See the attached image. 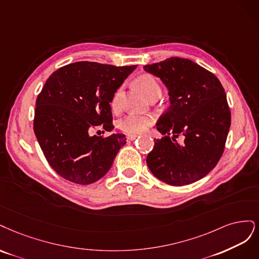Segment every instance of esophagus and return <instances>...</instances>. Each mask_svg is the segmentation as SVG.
Listing matches in <instances>:
<instances>
[{"label":"esophagus","mask_w":259,"mask_h":259,"mask_svg":"<svg viewBox=\"0 0 259 259\" xmlns=\"http://www.w3.org/2000/svg\"><path fill=\"white\" fill-rule=\"evenodd\" d=\"M137 138H138L137 135H128V136H127V139H128L129 141H133V140H136Z\"/></svg>","instance_id":"esophagus-1"}]
</instances>
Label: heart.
<instances>
[{
    "mask_svg": "<svg viewBox=\"0 0 259 259\" xmlns=\"http://www.w3.org/2000/svg\"><path fill=\"white\" fill-rule=\"evenodd\" d=\"M136 84L140 91L143 94L146 98L155 93H160V87L158 85L157 80L151 76V75H142L137 80ZM119 98H120V89L116 90V93L113 95L111 100V106L113 110H116L119 104ZM152 123V118L146 115H140V114H129L122 117L118 126L120 130L123 132L129 133V135H139L147 129L149 124Z\"/></svg>",
    "mask_w": 259,
    "mask_h": 259,
    "instance_id": "1",
    "label": "heart"
}]
</instances>
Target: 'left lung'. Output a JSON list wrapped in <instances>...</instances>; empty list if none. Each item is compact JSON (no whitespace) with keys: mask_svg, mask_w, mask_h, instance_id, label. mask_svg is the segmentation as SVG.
<instances>
[{"mask_svg":"<svg viewBox=\"0 0 259 259\" xmlns=\"http://www.w3.org/2000/svg\"><path fill=\"white\" fill-rule=\"evenodd\" d=\"M144 70L161 79L170 101L157 121L163 137L154 140L148 168L169 185L191 184L204 178L224 153L231 122L226 94L213 73L185 58H168Z\"/></svg>","mask_w":259,"mask_h":259,"instance_id":"obj_1","label":"left lung"}]
</instances>
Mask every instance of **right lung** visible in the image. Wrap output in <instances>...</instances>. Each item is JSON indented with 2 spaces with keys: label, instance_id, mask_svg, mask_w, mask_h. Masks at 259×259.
Returning a JSON list of instances; mask_svg holds the SVG:
<instances>
[{
  "label": "right lung",
  "instance_id": "1",
  "mask_svg": "<svg viewBox=\"0 0 259 259\" xmlns=\"http://www.w3.org/2000/svg\"><path fill=\"white\" fill-rule=\"evenodd\" d=\"M137 65L74 62L55 71L36 99L34 133L52 168L70 182L88 185L103 178L126 144L122 133L91 136L101 126L113 130L111 100Z\"/></svg>",
  "mask_w": 259,
  "mask_h": 259
}]
</instances>
